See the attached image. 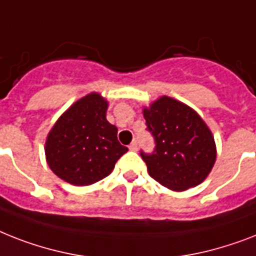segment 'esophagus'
<instances>
[{"label": "esophagus", "instance_id": "34e87169", "mask_svg": "<svg viewBox=\"0 0 256 256\" xmlns=\"http://www.w3.org/2000/svg\"><path fill=\"white\" fill-rule=\"evenodd\" d=\"M128 148L132 150V151H136V150H138V142H136V140H132V144L128 146Z\"/></svg>", "mask_w": 256, "mask_h": 256}]
</instances>
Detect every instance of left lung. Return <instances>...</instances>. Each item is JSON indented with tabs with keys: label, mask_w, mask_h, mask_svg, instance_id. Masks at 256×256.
Here are the masks:
<instances>
[{
	"label": "left lung",
	"mask_w": 256,
	"mask_h": 256,
	"mask_svg": "<svg viewBox=\"0 0 256 256\" xmlns=\"http://www.w3.org/2000/svg\"><path fill=\"white\" fill-rule=\"evenodd\" d=\"M143 117L156 143L151 155L140 152L150 176L176 192L201 184L214 166L217 148L210 128L196 110L160 96L143 108Z\"/></svg>",
	"instance_id": "1"
}]
</instances>
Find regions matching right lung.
I'll return each mask as SVG.
<instances>
[{
    "label": "right lung",
    "mask_w": 256,
    "mask_h": 256,
    "mask_svg": "<svg viewBox=\"0 0 256 256\" xmlns=\"http://www.w3.org/2000/svg\"><path fill=\"white\" fill-rule=\"evenodd\" d=\"M109 101L97 92L78 100L47 134L46 162L58 178L72 186L94 184L110 175L128 152L118 142V128L106 120Z\"/></svg>",
    "instance_id": "add662e5"
}]
</instances>
